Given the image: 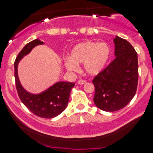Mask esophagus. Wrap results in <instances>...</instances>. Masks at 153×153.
I'll use <instances>...</instances> for the list:
<instances>
[{"label": "esophagus", "mask_w": 153, "mask_h": 153, "mask_svg": "<svg viewBox=\"0 0 153 153\" xmlns=\"http://www.w3.org/2000/svg\"><path fill=\"white\" fill-rule=\"evenodd\" d=\"M86 81H85V80H83V79H80L79 81H78V83L79 84H86Z\"/></svg>", "instance_id": "1"}]
</instances>
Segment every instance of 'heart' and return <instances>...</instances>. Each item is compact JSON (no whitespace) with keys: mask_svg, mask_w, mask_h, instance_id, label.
Here are the masks:
<instances>
[{"mask_svg":"<svg viewBox=\"0 0 153 153\" xmlns=\"http://www.w3.org/2000/svg\"><path fill=\"white\" fill-rule=\"evenodd\" d=\"M110 56V48L106 43L87 41L81 43L72 49L70 58L64 61L69 71L75 72L78 64H84V69L89 75H97L106 67Z\"/></svg>","mask_w":153,"mask_h":153,"instance_id":"heart-1","label":"heart"}]
</instances>
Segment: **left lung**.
<instances>
[{
    "label": "left lung",
    "instance_id": "1",
    "mask_svg": "<svg viewBox=\"0 0 153 153\" xmlns=\"http://www.w3.org/2000/svg\"><path fill=\"white\" fill-rule=\"evenodd\" d=\"M115 58L92 80L93 101L99 109L115 112L125 107L135 95L138 81V55L126 40L114 39Z\"/></svg>",
    "mask_w": 153,
    "mask_h": 153
}]
</instances>
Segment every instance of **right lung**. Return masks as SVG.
Returning a JSON list of instances; mask_svg holds the SVG:
<instances>
[{
    "label": "right lung",
    "instance_id": "1",
    "mask_svg": "<svg viewBox=\"0 0 153 153\" xmlns=\"http://www.w3.org/2000/svg\"><path fill=\"white\" fill-rule=\"evenodd\" d=\"M43 44L42 41L35 39L26 44L19 52L14 63L15 86L19 98L27 108L35 115L44 118H52L58 116L67 107L70 92L74 83L58 82L49 89L38 95L27 92L21 86L18 77V64L24 55H27L35 46Z\"/></svg>",
    "mask_w": 153,
    "mask_h": 153
}]
</instances>
